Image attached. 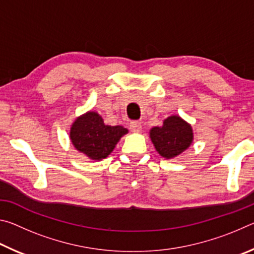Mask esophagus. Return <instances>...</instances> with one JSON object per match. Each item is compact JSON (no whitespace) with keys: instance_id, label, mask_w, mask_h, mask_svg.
Listing matches in <instances>:
<instances>
[{"instance_id":"obj_1","label":"esophagus","mask_w":254,"mask_h":254,"mask_svg":"<svg viewBox=\"0 0 254 254\" xmlns=\"http://www.w3.org/2000/svg\"><path fill=\"white\" fill-rule=\"evenodd\" d=\"M130 128H131L132 132L139 133L141 131V128H142V127H141V122H139V121H132L130 123Z\"/></svg>"}]
</instances>
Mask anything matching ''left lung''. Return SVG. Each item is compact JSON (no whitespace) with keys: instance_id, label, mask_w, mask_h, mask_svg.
I'll return each mask as SVG.
<instances>
[{"instance_id":"left-lung-1","label":"left lung","mask_w":254,"mask_h":254,"mask_svg":"<svg viewBox=\"0 0 254 254\" xmlns=\"http://www.w3.org/2000/svg\"><path fill=\"white\" fill-rule=\"evenodd\" d=\"M150 137L161 157L173 159L189 148L194 140V133L190 124L178 115H171L163 120L161 127L150 130Z\"/></svg>"}]
</instances>
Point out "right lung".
<instances>
[{
  "label": "right lung",
  "mask_w": 254,
  "mask_h": 254,
  "mask_svg": "<svg viewBox=\"0 0 254 254\" xmlns=\"http://www.w3.org/2000/svg\"><path fill=\"white\" fill-rule=\"evenodd\" d=\"M122 126H106L96 112L89 111L75 120L70 127V140L76 150L92 160L109 157L120 139L127 134Z\"/></svg>",
  "instance_id": "add662e5"
}]
</instances>
